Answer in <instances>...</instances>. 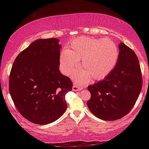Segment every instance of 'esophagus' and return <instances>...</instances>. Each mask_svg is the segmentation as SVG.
<instances>
[{"mask_svg": "<svg viewBox=\"0 0 149 149\" xmlns=\"http://www.w3.org/2000/svg\"><path fill=\"white\" fill-rule=\"evenodd\" d=\"M73 91H81L83 89V87L81 86H80L79 85H77V84H74L73 85Z\"/></svg>", "mask_w": 149, "mask_h": 149, "instance_id": "obj_1", "label": "esophagus"}]
</instances>
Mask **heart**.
<instances>
[{
    "mask_svg": "<svg viewBox=\"0 0 149 149\" xmlns=\"http://www.w3.org/2000/svg\"><path fill=\"white\" fill-rule=\"evenodd\" d=\"M119 58L115 42L109 38H93L81 36L72 41L68 49L63 50L60 57V67L68 75L80 66L84 70L77 75V80L85 81L90 78L102 80L114 68Z\"/></svg>",
    "mask_w": 149,
    "mask_h": 149,
    "instance_id": "heart-1",
    "label": "heart"
}]
</instances>
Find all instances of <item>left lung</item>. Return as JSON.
<instances>
[{"mask_svg":"<svg viewBox=\"0 0 149 149\" xmlns=\"http://www.w3.org/2000/svg\"><path fill=\"white\" fill-rule=\"evenodd\" d=\"M116 66L104 80L88 86L91 95L87 107L95 116L106 121L116 120L129 113L136 102L143 85L139 59L123 42L119 45Z\"/></svg>","mask_w":149,"mask_h":149,"instance_id":"1","label":"left lung"}]
</instances>
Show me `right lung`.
Returning <instances> with one entry per match:
<instances>
[{"instance_id":"obj_1","label":"right lung","mask_w":149,"mask_h":149,"mask_svg":"<svg viewBox=\"0 0 149 149\" xmlns=\"http://www.w3.org/2000/svg\"><path fill=\"white\" fill-rule=\"evenodd\" d=\"M58 39H37L17 55L9 77V91L17 110L32 123L54 122L67 108L72 81L59 71Z\"/></svg>"}]
</instances>
